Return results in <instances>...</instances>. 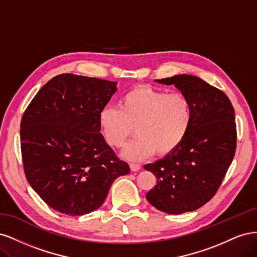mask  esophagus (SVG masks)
<instances>
[{"label":"esophagus","instance_id":"1","mask_svg":"<svg viewBox=\"0 0 257 257\" xmlns=\"http://www.w3.org/2000/svg\"><path fill=\"white\" fill-rule=\"evenodd\" d=\"M130 168L132 172H137V170L141 169V165L139 164H135V163H131L130 164Z\"/></svg>","mask_w":257,"mask_h":257}]
</instances>
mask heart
I'll return each mask as SVG.
<instances>
[{
	"instance_id": "b5f03b06",
	"label": "heart",
	"mask_w": 257,
	"mask_h": 257,
	"mask_svg": "<svg viewBox=\"0 0 257 257\" xmlns=\"http://www.w3.org/2000/svg\"><path fill=\"white\" fill-rule=\"evenodd\" d=\"M118 106L103 108L99 126L107 144L113 148L125 144L135 127L137 137L123 151L128 160H144L154 152L172 153L192 126V105L181 93L167 94L149 85H139L124 93Z\"/></svg>"
}]
</instances>
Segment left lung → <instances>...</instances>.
I'll return each instance as SVG.
<instances>
[{"mask_svg": "<svg viewBox=\"0 0 257 257\" xmlns=\"http://www.w3.org/2000/svg\"><path fill=\"white\" fill-rule=\"evenodd\" d=\"M155 81L175 84L188 97L193 122L176 150L144 166L158 179L146 197L160 211L169 214L194 211L215 195L234 159V107L223 91L196 76L182 74Z\"/></svg>", "mask_w": 257, "mask_h": 257, "instance_id": "8db88e82", "label": "left lung"}]
</instances>
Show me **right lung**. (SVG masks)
<instances>
[{"label": "right lung", "mask_w": 257, "mask_h": 257, "mask_svg": "<svg viewBox=\"0 0 257 257\" xmlns=\"http://www.w3.org/2000/svg\"><path fill=\"white\" fill-rule=\"evenodd\" d=\"M116 82L74 74L53 77L37 92L20 124L23 169L52 209L83 215L103 205L112 182L130 173L99 133V112Z\"/></svg>", "instance_id": "1"}]
</instances>
